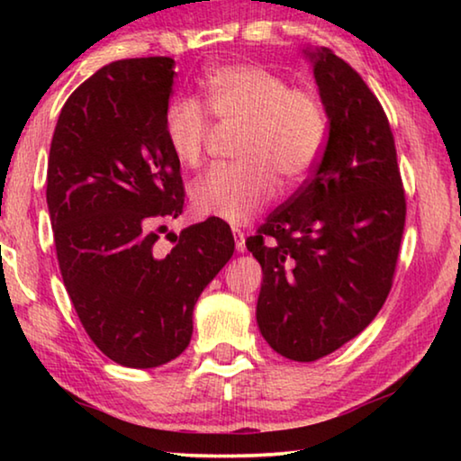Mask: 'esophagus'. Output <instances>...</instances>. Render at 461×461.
<instances>
[{
	"label": "esophagus",
	"instance_id": "34e87169",
	"mask_svg": "<svg viewBox=\"0 0 461 461\" xmlns=\"http://www.w3.org/2000/svg\"><path fill=\"white\" fill-rule=\"evenodd\" d=\"M233 240H236V249L238 252H244L246 249V233L240 228H233Z\"/></svg>",
	"mask_w": 461,
	"mask_h": 461
}]
</instances>
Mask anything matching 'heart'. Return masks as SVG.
<instances>
[{"instance_id":"heart-1","label":"heart","mask_w":461,"mask_h":461,"mask_svg":"<svg viewBox=\"0 0 461 461\" xmlns=\"http://www.w3.org/2000/svg\"><path fill=\"white\" fill-rule=\"evenodd\" d=\"M205 112L225 130H238L231 154L191 185L189 197L203 217L246 223L285 189L313 173L327 140V109L311 87L288 85L283 75L256 62L215 67L203 81ZM205 112L191 99L167 107L162 130L178 165L197 168L212 138Z\"/></svg>"}]
</instances>
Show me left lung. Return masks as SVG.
Returning a JSON list of instances; mask_svg holds the SVG:
<instances>
[{
    "instance_id": "obj_1",
    "label": "left lung",
    "mask_w": 461,
    "mask_h": 461,
    "mask_svg": "<svg viewBox=\"0 0 461 461\" xmlns=\"http://www.w3.org/2000/svg\"><path fill=\"white\" fill-rule=\"evenodd\" d=\"M330 136L321 158L246 246L262 267L260 333L315 362L370 325L393 286L407 217L393 130L380 101L330 49L305 50Z\"/></svg>"
}]
</instances>
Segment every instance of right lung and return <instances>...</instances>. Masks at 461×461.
<instances>
[{
	"mask_svg": "<svg viewBox=\"0 0 461 461\" xmlns=\"http://www.w3.org/2000/svg\"><path fill=\"white\" fill-rule=\"evenodd\" d=\"M173 83L168 57L115 60L71 93L50 144L46 203L62 283L91 341L128 368L185 352L194 303L233 254L220 220L189 225L168 254L156 249L185 203L162 130Z\"/></svg>",
	"mask_w": 461,
	"mask_h": 461,
	"instance_id": "1",
	"label": "right lung"
}]
</instances>
